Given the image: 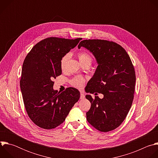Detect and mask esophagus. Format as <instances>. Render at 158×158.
Listing matches in <instances>:
<instances>
[{
	"mask_svg": "<svg viewBox=\"0 0 158 158\" xmlns=\"http://www.w3.org/2000/svg\"><path fill=\"white\" fill-rule=\"evenodd\" d=\"M85 98V96L84 94V93L82 92H81V96H80V99H84Z\"/></svg>",
	"mask_w": 158,
	"mask_h": 158,
	"instance_id": "esophagus-1",
	"label": "esophagus"
}]
</instances>
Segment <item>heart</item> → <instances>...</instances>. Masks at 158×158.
Returning <instances> with one entry per match:
<instances>
[{
	"label": "heart",
	"instance_id": "1",
	"mask_svg": "<svg viewBox=\"0 0 158 158\" xmlns=\"http://www.w3.org/2000/svg\"><path fill=\"white\" fill-rule=\"evenodd\" d=\"M77 56L79 59V61L82 65H83L84 64H91L92 62V60H93L92 57L89 53H87L86 52H84V51L79 52L77 54ZM69 58V54H65L61 58V59L60 60V67L62 70H64L65 69L66 63H67V60H68ZM85 82V79L81 76H76V77H74L71 81V84L73 86H74L76 88H82L84 86Z\"/></svg>",
	"mask_w": 158,
	"mask_h": 158
}]
</instances>
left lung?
Instances as JSON below:
<instances>
[{"label": "left lung", "mask_w": 158, "mask_h": 158, "mask_svg": "<svg viewBox=\"0 0 158 158\" xmlns=\"http://www.w3.org/2000/svg\"><path fill=\"white\" fill-rule=\"evenodd\" d=\"M81 47L93 54L98 64L86 91L104 95L102 99L85 96L91 104L87 120L101 132L114 130L124 121L132 103L136 83L134 66L125 49L116 42L84 40L78 45L79 49Z\"/></svg>", "instance_id": "obj_1"}]
</instances>
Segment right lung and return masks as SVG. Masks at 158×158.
I'll use <instances>...</instances> for the list:
<instances>
[{"label":"right lung","instance_id":"right-lung-1","mask_svg":"<svg viewBox=\"0 0 158 158\" xmlns=\"http://www.w3.org/2000/svg\"><path fill=\"white\" fill-rule=\"evenodd\" d=\"M81 38L48 37L32 48L22 65L20 86L27 113L32 122L45 129L62 124L80 98V93L69 87L54 90L52 80L62 74L61 58L74 48Z\"/></svg>","mask_w":158,"mask_h":158}]
</instances>
